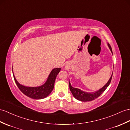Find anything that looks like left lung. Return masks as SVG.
I'll return each mask as SVG.
<instances>
[{
    "instance_id": "8db88e82",
    "label": "left lung",
    "mask_w": 130,
    "mask_h": 130,
    "mask_svg": "<svg viewBox=\"0 0 130 130\" xmlns=\"http://www.w3.org/2000/svg\"><path fill=\"white\" fill-rule=\"evenodd\" d=\"M107 46H108V47H109L111 52L112 53L111 47L110 46V44H109V43H107ZM112 76V74L111 76L110 77L108 82H107L106 84L104 85V87H103L102 88H100V89L98 90L94 91V92H91V93L86 92V91H84L79 89H78V88H73L72 86L71 83L69 81V89H70V90L71 91V93H72L73 95V96L76 99H77L79 101H82V102H90V101H92L94 99H96L97 98L99 97L100 95L106 90L107 87L109 85L111 80Z\"/></svg>"
}]
</instances>
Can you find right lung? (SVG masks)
<instances>
[{"instance_id":"1","label":"right lung","mask_w":130,"mask_h":130,"mask_svg":"<svg viewBox=\"0 0 130 130\" xmlns=\"http://www.w3.org/2000/svg\"><path fill=\"white\" fill-rule=\"evenodd\" d=\"M61 70V68L53 69L50 73L45 83L42 85H40V86L34 87H26L20 84L16 79L13 72H12V73H13L15 83L22 93L24 94L25 95L32 98V99L39 100L44 99V98L48 96L52 92L53 88H54L55 82L57 75H58Z\"/></svg>"}]
</instances>
